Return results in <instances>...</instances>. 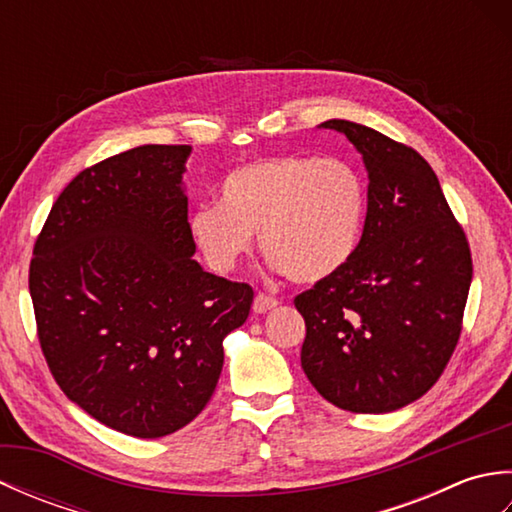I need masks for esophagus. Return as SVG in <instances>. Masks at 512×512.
I'll return each instance as SVG.
<instances>
[{
  "label": "esophagus",
  "instance_id": "34e87169",
  "mask_svg": "<svg viewBox=\"0 0 512 512\" xmlns=\"http://www.w3.org/2000/svg\"><path fill=\"white\" fill-rule=\"evenodd\" d=\"M277 299L275 297H270V295H264V292H257V297H255V301H253V310L257 312V314H262V312H268V310H273V308H277Z\"/></svg>",
  "mask_w": 512,
  "mask_h": 512
}]
</instances>
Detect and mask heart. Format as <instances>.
Listing matches in <instances>:
<instances>
[{"mask_svg": "<svg viewBox=\"0 0 512 512\" xmlns=\"http://www.w3.org/2000/svg\"><path fill=\"white\" fill-rule=\"evenodd\" d=\"M363 215V182L347 162L281 156L228 173L220 206L195 209L189 231L217 273L233 270L250 250V233H257L275 268L297 284H314L350 262Z\"/></svg>", "mask_w": 512, "mask_h": 512, "instance_id": "1", "label": "heart"}]
</instances>
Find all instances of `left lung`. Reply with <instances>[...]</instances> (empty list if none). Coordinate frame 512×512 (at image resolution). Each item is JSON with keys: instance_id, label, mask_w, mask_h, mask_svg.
Masks as SVG:
<instances>
[{"instance_id": "1", "label": "left lung", "mask_w": 512, "mask_h": 512, "mask_svg": "<svg viewBox=\"0 0 512 512\" xmlns=\"http://www.w3.org/2000/svg\"><path fill=\"white\" fill-rule=\"evenodd\" d=\"M321 127L345 134L363 154L367 217L350 262L295 297L306 321L301 367L336 407L396 411L427 394L451 361L473 277L471 248L416 149L339 118Z\"/></svg>"}]
</instances>
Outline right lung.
Segmentation results:
<instances>
[{"label":"right lung","instance_id":"obj_1","mask_svg":"<svg viewBox=\"0 0 512 512\" xmlns=\"http://www.w3.org/2000/svg\"><path fill=\"white\" fill-rule=\"evenodd\" d=\"M189 145H143L83 169L32 248L37 336L63 394L105 427L162 438L198 416L253 288L195 262Z\"/></svg>","mask_w":512,"mask_h":512}]
</instances>
